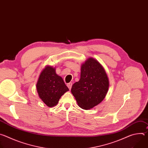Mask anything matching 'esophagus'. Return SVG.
<instances>
[{
    "label": "esophagus",
    "instance_id": "1",
    "mask_svg": "<svg viewBox=\"0 0 148 148\" xmlns=\"http://www.w3.org/2000/svg\"><path fill=\"white\" fill-rule=\"evenodd\" d=\"M72 86H73V84H72V82H69V83H68V84H67V87H69V90H70L71 89Z\"/></svg>",
    "mask_w": 148,
    "mask_h": 148
}]
</instances>
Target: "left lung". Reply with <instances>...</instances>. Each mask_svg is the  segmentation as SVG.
<instances>
[{
    "mask_svg": "<svg viewBox=\"0 0 148 148\" xmlns=\"http://www.w3.org/2000/svg\"><path fill=\"white\" fill-rule=\"evenodd\" d=\"M110 82L103 67L96 59L90 57L81 67L80 79L71 88L78 106L90 110L100 103L106 96Z\"/></svg>",
    "mask_w": 148,
    "mask_h": 148,
    "instance_id": "8db88e82",
    "label": "left lung"
}]
</instances>
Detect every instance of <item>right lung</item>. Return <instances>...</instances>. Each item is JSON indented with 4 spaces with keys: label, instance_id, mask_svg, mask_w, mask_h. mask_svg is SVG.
I'll return each instance as SVG.
<instances>
[{
    "label": "right lung",
    "instance_id": "1",
    "mask_svg": "<svg viewBox=\"0 0 148 148\" xmlns=\"http://www.w3.org/2000/svg\"><path fill=\"white\" fill-rule=\"evenodd\" d=\"M36 89L39 98L47 107L57 105L61 97L69 91L62 77L56 72V68L46 66L41 72Z\"/></svg>",
    "mask_w": 148,
    "mask_h": 148
}]
</instances>
